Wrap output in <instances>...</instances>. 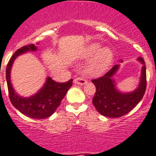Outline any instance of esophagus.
Masks as SVG:
<instances>
[{"mask_svg": "<svg viewBox=\"0 0 156 156\" xmlns=\"http://www.w3.org/2000/svg\"><path fill=\"white\" fill-rule=\"evenodd\" d=\"M74 83H76V84H79V85H83V84H85L87 83V80L82 78V77H77L74 80Z\"/></svg>", "mask_w": 156, "mask_h": 156, "instance_id": "obj_1", "label": "esophagus"}]
</instances>
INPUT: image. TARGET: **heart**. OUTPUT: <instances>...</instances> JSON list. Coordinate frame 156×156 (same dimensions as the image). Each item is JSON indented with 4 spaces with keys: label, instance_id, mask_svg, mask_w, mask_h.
Wrapping results in <instances>:
<instances>
[{
    "label": "heart",
    "instance_id": "heart-1",
    "mask_svg": "<svg viewBox=\"0 0 156 156\" xmlns=\"http://www.w3.org/2000/svg\"><path fill=\"white\" fill-rule=\"evenodd\" d=\"M99 43L88 44L83 50V58H89L94 56L87 65V73L91 75H100L108 69L113 60V52L110 48H100Z\"/></svg>",
    "mask_w": 156,
    "mask_h": 156
}]
</instances>
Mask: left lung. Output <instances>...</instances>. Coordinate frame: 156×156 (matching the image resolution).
I'll use <instances>...</instances> for the list:
<instances>
[{
    "mask_svg": "<svg viewBox=\"0 0 156 156\" xmlns=\"http://www.w3.org/2000/svg\"><path fill=\"white\" fill-rule=\"evenodd\" d=\"M137 60L143 64V67L140 83L133 92H122L116 88L115 81L112 77L119 69V64H115L102 77L92 80L96 89L92 103L100 114L110 118L123 116L131 112L142 100L147 86L146 66L143 58L138 57Z\"/></svg>",
    "mask_w": 156,
    "mask_h": 156,
    "instance_id": "left-lung-1",
    "label": "left lung"
}]
</instances>
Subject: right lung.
Returning a JSON list of instances; mask_svg holds the SVG:
<instances>
[{
  "label": "right lung",
  "mask_w": 156,
  "mask_h": 156,
  "mask_svg": "<svg viewBox=\"0 0 156 156\" xmlns=\"http://www.w3.org/2000/svg\"><path fill=\"white\" fill-rule=\"evenodd\" d=\"M37 50V46L32 44L20 48L12 55L6 68V81L10 101L20 112L32 119H45L51 116L60 106L61 100L73 85V79L65 83H57L51 77H47L43 87L36 94L29 97L19 96L11 83L10 73L12 64L16 58L21 54Z\"/></svg>",
  "instance_id": "obj_1"
}]
</instances>
